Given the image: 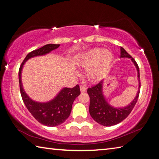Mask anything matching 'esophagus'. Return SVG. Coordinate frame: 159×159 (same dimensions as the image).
Here are the masks:
<instances>
[{"label":"esophagus","mask_w":159,"mask_h":159,"mask_svg":"<svg viewBox=\"0 0 159 159\" xmlns=\"http://www.w3.org/2000/svg\"><path fill=\"white\" fill-rule=\"evenodd\" d=\"M80 92H81V93H84V92L86 91V89H87L86 85H80Z\"/></svg>","instance_id":"34e87169"}]
</instances>
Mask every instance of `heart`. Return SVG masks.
<instances>
[{"mask_svg": "<svg viewBox=\"0 0 159 159\" xmlns=\"http://www.w3.org/2000/svg\"><path fill=\"white\" fill-rule=\"evenodd\" d=\"M113 59L110 50L94 48L85 52L80 59V64L88 68L85 76L90 82L95 83L101 80L106 74Z\"/></svg>", "mask_w": 159, "mask_h": 159, "instance_id": "1", "label": "heart"}]
</instances>
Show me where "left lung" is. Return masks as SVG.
Returning <instances> with one entry per match:
<instances>
[{
    "instance_id": "1",
    "label": "left lung",
    "mask_w": 159,
    "mask_h": 159,
    "mask_svg": "<svg viewBox=\"0 0 159 159\" xmlns=\"http://www.w3.org/2000/svg\"><path fill=\"white\" fill-rule=\"evenodd\" d=\"M120 57L131 58L132 61L137 67L138 71L139 82L138 93L134 100L128 106L122 108H115L108 104L102 94V80H100L98 84L93 85L91 88H89L87 90V93L90 97V115L95 122L105 127L117 125L127 118L132 112L133 108L134 107L137 102L139 95L141 83L139 69L137 63L136 62L134 58L130 56L122 47H121Z\"/></svg>"
}]
</instances>
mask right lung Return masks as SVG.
I'll return each instance as SVG.
<instances>
[{"label":"right lung","instance_id":"right-lung-1","mask_svg":"<svg viewBox=\"0 0 159 159\" xmlns=\"http://www.w3.org/2000/svg\"><path fill=\"white\" fill-rule=\"evenodd\" d=\"M59 46L60 44H49L30 52L20 66L18 73L20 91L25 106L35 119L47 127L58 126L68 119L71 112L73 102L80 93L79 85H76L72 89L64 88L54 100L49 102H37L30 99L24 91L21 83V70L27 60L33 57L46 54Z\"/></svg>","mask_w":159,"mask_h":159}]
</instances>
